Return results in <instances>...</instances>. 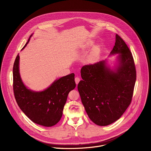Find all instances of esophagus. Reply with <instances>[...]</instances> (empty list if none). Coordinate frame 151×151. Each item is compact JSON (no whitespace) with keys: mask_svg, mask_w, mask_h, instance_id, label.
Instances as JSON below:
<instances>
[{"mask_svg":"<svg viewBox=\"0 0 151 151\" xmlns=\"http://www.w3.org/2000/svg\"><path fill=\"white\" fill-rule=\"evenodd\" d=\"M80 80H81V79H80L79 77H76V78H75V82H76V84H78V83L79 82Z\"/></svg>","mask_w":151,"mask_h":151,"instance_id":"1","label":"esophagus"}]
</instances>
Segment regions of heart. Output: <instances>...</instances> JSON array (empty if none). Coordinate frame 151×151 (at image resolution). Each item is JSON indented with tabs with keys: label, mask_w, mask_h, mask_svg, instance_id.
Segmentation results:
<instances>
[{
	"label": "heart",
	"mask_w": 151,
	"mask_h": 151,
	"mask_svg": "<svg viewBox=\"0 0 151 151\" xmlns=\"http://www.w3.org/2000/svg\"><path fill=\"white\" fill-rule=\"evenodd\" d=\"M93 45V42L92 41H89L88 42L87 44H86V45H85V47L86 48H88L90 47H91V45ZM97 52H98V50H97V48H95L92 51V52H91V61H93L96 59L97 55Z\"/></svg>",
	"instance_id": "b5f03b06"
}]
</instances>
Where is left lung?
<instances>
[{
  "label": "left lung",
  "instance_id": "obj_1",
  "mask_svg": "<svg viewBox=\"0 0 151 151\" xmlns=\"http://www.w3.org/2000/svg\"><path fill=\"white\" fill-rule=\"evenodd\" d=\"M119 54L115 70L106 61L83 66L82 80L78 85L82 103L90 119L100 126L108 125L120 118L130 104L136 80L132 54L117 34L110 55Z\"/></svg>",
  "mask_w": 151,
  "mask_h": 151
}]
</instances>
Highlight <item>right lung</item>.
Instances as JSON below:
<instances>
[{
  "mask_svg": "<svg viewBox=\"0 0 151 151\" xmlns=\"http://www.w3.org/2000/svg\"><path fill=\"white\" fill-rule=\"evenodd\" d=\"M32 36L22 50L27 45ZM19 59L18 54L13 66V90L18 106L35 123L44 127L55 125L62 116L69 92L76 87L75 74L60 78L45 90L35 92L27 88L21 79Z\"/></svg>",
  "mask_w": 151,
  "mask_h": 151,
  "instance_id": "add662e5",
  "label": "right lung"
}]
</instances>
